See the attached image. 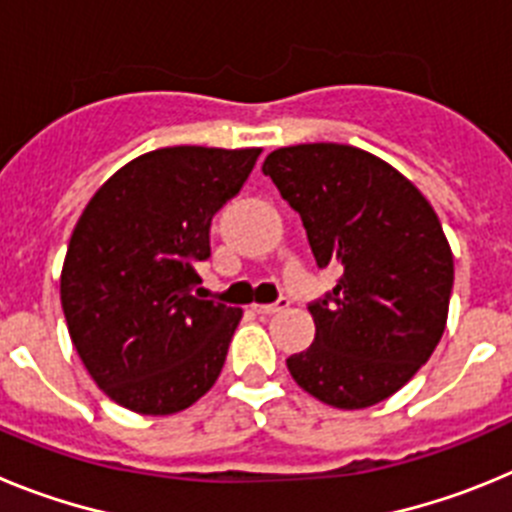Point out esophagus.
<instances>
[{
    "instance_id": "obj_1",
    "label": "esophagus",
    "mask_w": 512,
    "mask_h": 512,
    "mask_svg": "<svg viewBox=\"0 0 512 512\" xmlns=\"http://www.w3.org/2000/svg\"><path fill=\"white\" fill-rule=\"evenodd\" d=\"M287 305V297H279V300L271 302V305H253V310L259 312V315H274V312H282Z\"/></svg>"
}]
</instances>
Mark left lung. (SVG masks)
I'll list each match as a JSON object with an SVG mask.
<instances>
[{"instance_id": "8db88e82", "label": "left lung", "mask_w": 512, "mask_h": 512, "mask_svg": "<svg viewBox=\"0 0 512 512\" xmlns=\"http://www.w3.org/2000/svg\"><path fill=\"white\" fill-rule=\"evenodd\" d=\"M261 171L300 212L320 269L341 274L307 307L315 341L289 356V374L333 408L387 400L431 359L446 328L454 256L441 220L413 182L354 146L277 148Z\"/></svg>"}]
</instances>
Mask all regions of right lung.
<instances>
[{"instance_id":"obj_1","label":"right lung","mask_w":512,"mask_h":512,"mask_svg":"<svg viewBox=\"0 0 512 512\" xmlns=\"http://www.w3.org/2000/svg\"><path fill=\"white\" fill-rule=\"evenodd\" d=\"M261 148H158L107 179L81 212L61 271L76 354L104 395L171 415L210 390L241 307L200 300L212 217L241 192Z\"/></svg>"}]
</instances>
